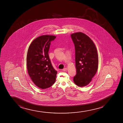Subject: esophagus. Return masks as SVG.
I'll return each mask as SVG.
<instances>
[{
    "label": "esophagus",
    "instance_id": "34e87169",
    "mask_svg": "<svg viewBox=\"0 0 123 123\" xmlns=\"http://www.w3.org/2000/svg\"><path fill=\"white\" fill-rule=\"evenodd\" d=\"M67 70V68H64L62 69V71H66Z\"/></svg>",
    "mask_w": 123,
    "mask_h": 123
}]
</instances>
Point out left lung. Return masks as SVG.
<instances>
[{
  "instance_id": "left-lung-1",
  "label": "left lung",
  "mask_w": 123,
  "mask_h": 123,
  "mask_svg": "<svg viewBox=\"0 0 123 123\" xmlns=\"http://www.w3.org/2000/svg\"><path fill=\"white\" fill-rule=\"evenodd\" d=\"M75 46L76 74L74 77L75 84L82 87L90 82L98 66V52L94 42L82 32L71 35Z\"/></svg>"
}]
</instances>
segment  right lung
<instances>
[{"label": "right lung", "instance_id": "obj_1", "mask_svg": "<svg viewBox=\"0 0 123 123\" xmlns=\"http://www.w3.org/2000/svg\"><path fill=\"white\" fill-rule=\"evenodd\" d=\"M56 37L52 35L37 37L31 42L27 52L29 75L34 84L42 89L50 87L55 81L57 71L51 64L48 52L51 42Z\"/></svg>", "mask_w": 123, "mask_h": 123}]
</instances>
